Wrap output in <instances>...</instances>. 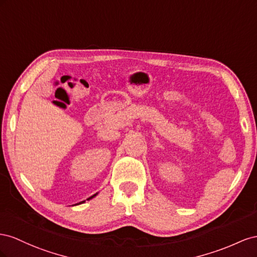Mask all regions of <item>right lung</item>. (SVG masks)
<instances>
[{
    "instance_id": "obj_1",
    "label": "right lung",
    "mask_w": 257,
    "mask_h": 257,
    "mask_svg": "<svg viewBox=\"0 0 257 257\" xmlns=\"http://www.w3.org/2000/svg\"><path fill=\"white\" fill-rule=\"evenodd\" d=\"M97 195V194H96ZM96 195H93V196H91V197H89V198H88V199L87 200H89V199H91V198H93L94 196H96ZM82 202H85V201H82ZM82 202H79V203H82Z\"/></svg>"
}]
</instances>
